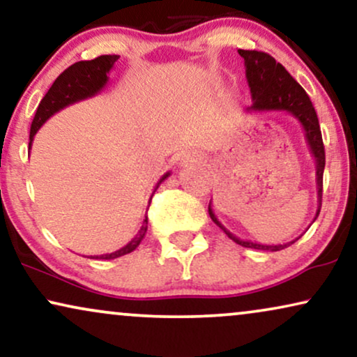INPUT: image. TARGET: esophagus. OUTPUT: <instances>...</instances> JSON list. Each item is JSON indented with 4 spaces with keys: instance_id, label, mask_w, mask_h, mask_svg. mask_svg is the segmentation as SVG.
I'll use <instances>...</instances> for the list:
<instances>
[{
    "instance_id": "1",
    "label": "esophagus",
    "mask_w": 357,
    "mask_h": 357,
    "mask_svg": "<svg viewBox=\"0 0 357 357\" xmlns=\"http://www.w3.org/2000/svg\"><path fill=\"white\" fill-rule=\"evenodd\" d=\"M197 161H201V156H199V155L184 153L181 156V160H179V163H181V166H186V165H191V163H197Z\"/></svg>"
}]
</instances>
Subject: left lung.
Segmentation results:
<instances>
[{
	"mask_svg": "<svg viewBox=\"0 0 357 357\" xmlns=\"http://www.w3.org/2000/svg\"><path fill=\"white\" fill-rule=\"evenodd\" d=\"M238 54L245 60V73L246 82H248L251 99L253 104L246 109V112H287L301 122L303 132H305V142L310 149V153L315 160V181H317V197L318 207L313 222L317 220L321 207V192H323V169H325V146L321 140V130L315 107L308 98L301 84L292 78L291 73L284 68L281 63H278L273 56L264 54V52L256 50H238ZM212 204V201H211ZM208 204V215L218 227L225 231V235L235 243H238L245 248H255L263 251H279L287 248L292 243L301 238L287 241L282 245H261L250 240H241L235 236L230 230L218 222V218L212 211V206Z\"/></svg>",
	"mask_w": 357,
	"mask_h": 357,
	"instance_id": "obj_1",
	"label": "left lung"
}]
</instances>
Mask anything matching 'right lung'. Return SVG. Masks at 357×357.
Segmentation results:
<instances>
[{"mask_svg": "<svg viewBox=\"0 0 357 357\" xmlns=\"http://www.w3.org/2000/svg\"><path fill=\"white\" fill-rule=\"evenodd\" d=\"M117 59L119 55H101L94 60L76 61V63L68 66V68H66L63 73L55 79L45 96L42 98L39 107H37L36 111L34 121H32V126H31L29 150H31L32 142H34L37 130H39L40 127L44 126L52 116H54V114L61 111V109L71 106V104L83 101V99L96 96V94H99L104 88H106V84L109 82V71L112 70V66L117 61ZM169 174L171 173L168 171V173L161 176L160 181L156 183L153 192H151V197H153L156 189H158L160 184L163 183ZM150 201H149V207H150ZM146 228H149V217L145 215L139 234H137L129 243L123 246V248L114 251V253L86 256V258L116 259V258H121L123 255H129L140 245V241L145 238Z\"/></svg>", "mask_w": 357, "mask_h": 357, "instance_id": "1", "label": "right lung"}]
</instances>
